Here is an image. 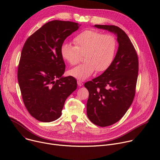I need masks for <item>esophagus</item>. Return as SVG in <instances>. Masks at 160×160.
<instances>
[{
	"label": "esophagus",
	"instance_id": "34e87169",
	"mask_svg": "<svg viewBox=\"0 0 160 160\" xmlns=\"http://www.w3.org/2000/svg\"><path fill=\"white\" fill-rule=\"evenodd\" d=\"M77 83H78V85L80 86V87H81V86L83 85V82H81V81H80V80H78V81H77Z\"/></svg>",
	"mask_w": 160,
	"mask_h": 160
}]
</instances>
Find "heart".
Wrapping results in <instances>:
<instances>
[{
    "instance_id": "1",
    "label": "heart",
    "mask_w": 160,
    "mask_h": 160,
    "mask_svg": "<svg viewBox=\"0 0 160 160\" xmlns=\"http://www.w3.org/2000/svg\"><path fill=\"white\" fill-rule=\"evenodd\" d=\"M75 46L63 43L61 48L62 59L70 64H77L84 55L85 62L73 68L69 74L80 80H85L98 72L106 71L112 63L117 51V41L111 34L96 30H85L73 39Z\"/></svg>"
}]
</instances>
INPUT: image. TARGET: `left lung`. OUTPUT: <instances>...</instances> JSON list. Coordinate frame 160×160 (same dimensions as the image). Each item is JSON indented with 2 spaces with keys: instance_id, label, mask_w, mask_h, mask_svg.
<instances>
[{
  "instance_id": "1",
  "label": "left lung",
  "mask_w": 160,
  "mask_h": 160,
  "mask_svg": "<svg viewBox=\"0 0 160 160\" xmlns=\"http://www.w3.org/2000/svg\"><path fill=\"white\" fill-rule=\"evenodd\" d=\"M94 27L115 33L119 44L108 69L84 85L89 93L87 117L94 124L104 127L118 122L131 106L135 94L139 61L132 43L123 30L114 25Z\"/></svg>"
}]
</instances>
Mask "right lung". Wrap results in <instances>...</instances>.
<instances>
[{
    "label": "right lung",
    "instance_id": "obj_1",
    "mask_svg": "<svg viewBox=\"0 0 160 160\" xmlns=\"http://www.w3.org/2000/svg\"><path fill=\"white\" fill-rule=\"evenodd\" d=\"M80 25L68 21H49L30 35L22 49L18 69L21 96L29 113L40 122L58 119L66 98L77 89L74 77H62L65 64L61 48Z\"/></svg>",
    "mask_w": 160,
    "mask_h": 160
}]
</instances>
